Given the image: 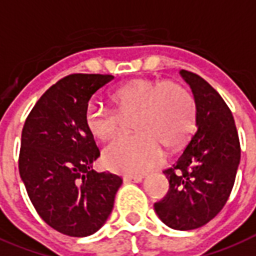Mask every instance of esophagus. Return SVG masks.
Here are the masks:
<instances>
[{"label":"esophagus","mask_w":256,"mask_h":256,"mask_svg":"<svg viewBox=\"0 0 256 256\" xmlns=\"http://www.w3.org/2000/svg\"><path fill=\"white\" fill-rule=\"evenodd\" d=\"M144 179V176L142 175H138V176H124V182H126V183H140L142 180Z\"/></svg>","instance_id":"34e87169"}]
</instances>
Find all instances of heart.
Listing matches in <instances>:
<instances>
[{"label":"heart","instance_id":"b5f03b06","mask_svg":"<svg viewBox=\"0 0 256 256\" xmlns=\"http://www.w3.org/2000/svg\"><path fill=\"white\" fill-rule=\"evenodd\" d=\"M116 110L89 102L84 122L92 136L110 140L122 130V118H134L138 132L116 138L106 146L102 160L112 171L142 175L163 162L166 150L182 146L196 122L195 98L174 81L138 78L112 93Z\"/></svg>","mask_w":256,"mask_h":256}]
</instances>
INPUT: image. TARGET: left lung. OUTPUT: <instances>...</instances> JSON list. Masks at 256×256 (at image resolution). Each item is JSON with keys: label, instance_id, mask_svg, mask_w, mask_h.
<instances>
[{"label": "left lung", "instance_id": "left-lung-1", "mask_svg": "<svg viewBox=\"0 0 256 256\" xmlns=\"http://www.w3.org/2000/svg\"><path fill=\"white\" fill-rule=\"evenodd\" d=\"M180 74L195 97L196 130L176 163L163 171L170 190L154 207L164 224L187 231L208 223L224 207L240 162V142L220 94L196 73L182 69Z\"/></svg>", "mask_w": 256, "mask_h": 256}]
</instances>
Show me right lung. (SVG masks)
Wrapping results in <instances>:
<instances>
[{
    "instance_id": "obj_1",
    "label": "right lung",
    "mask_w": 256,
    "mask_h": 256,
    "mask_svg": "<svg viewBox=\"0 0 256 256\" xmlns=\"http://www.w3.org/2000/svg\"><path fill=\"white\" fill-rule=\"evenodd\" d=\"M112 80L110 74H69L40 97L24 124L20 176L41 219L68 236L100 230L122 183L114 174L92 170L100 150L84 122L90 97Z\"/></svg>"
}]
</instances>
